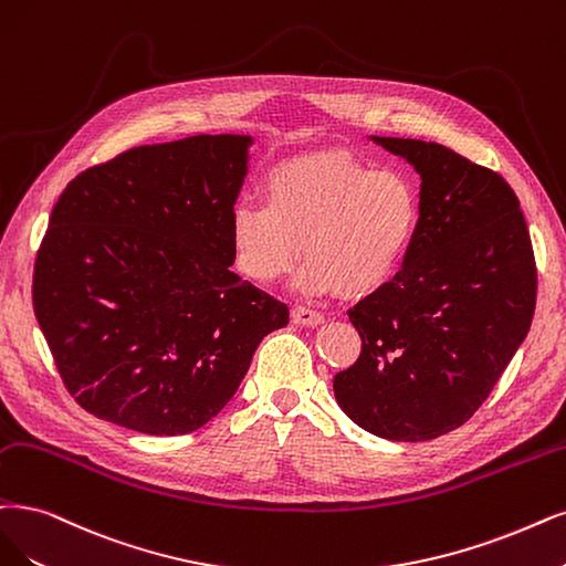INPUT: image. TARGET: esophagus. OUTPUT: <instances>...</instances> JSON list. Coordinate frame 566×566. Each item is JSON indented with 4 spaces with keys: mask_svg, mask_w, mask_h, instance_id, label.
I'll return each instance as SVG.
<instances>
[{
    "mask_svg": "<svg viewBox=\"0 0 566 566\" xmlns=\"http://www.w3.org/2000/svg\"><path fill=\"white\" fill-rule=\"evenodd\" d=\"M291 319H294L296 324H303V326H319L324 322V315L317 310L296 305L294 310H291Z\"/></svg>",
    "mask_w": 566,
    "mask_h": 566,
    "instance_id": "1",
    "label": "esophagus"
}]
</instances>
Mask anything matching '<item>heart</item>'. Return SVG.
<instances>
[{
	"label": "heart",
	"instance_id": "heart-1",
	"mask_svg": "<svg viewBox=\"0 0 566 566\" xmlns=\"http://www.w3.org/2000/svg\"><path fill=\"white\" fill-rule=\"evenodd\" d=\"M420 214V193L403 172L373 170L347 154H312L275 167L263 202L235 205L230 251L244 277L272 284L294 268L303 242L296 286L359 298L399 272Z\"/></svg>",
	"mask_w": 566,
	"mask_h": 566
}]
</instances>
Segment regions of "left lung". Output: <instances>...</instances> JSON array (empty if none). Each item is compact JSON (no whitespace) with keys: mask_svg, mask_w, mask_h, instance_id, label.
Masks as SVG:
<instances>
[{"mask_svg":"<svg viewBox=\"0 0 566 566\" xmlns=\"http://www.w3.org/2000/svg\"><path fill=\"white\" fill-rule=\"evenodd\" d=\"M373 139L420 172L422 214L403 270L347 312L361 354L333 391L361 429L429 441L471 420L527 338L534 249L499 172L436 142Z\"/></svg>","mask_w":566,"mask_h":566,"instance_id":"left-lung-1","label":"left lung"}]
</instances>
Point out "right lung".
<instances>
[{"mask_svg":"<svg viewBox=\"0 0 566 566\" xmlns=\"http://www.w3.org/2000/svg\"><path fill=\"white\" fill-rule=\"evenodd\" d=\"M242 135L135 146L57 198L32 280L62 385L99 420L151 436L196 431L233 399L289 307L240 280L230 214Z\"/></svg>","mask_w":566,"mask_h":566,"instance_id":"right-lung-1","label":"right lung"}]
</instances>
